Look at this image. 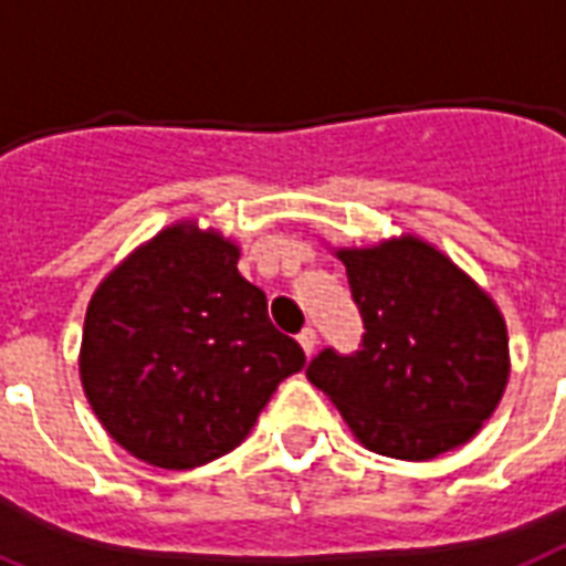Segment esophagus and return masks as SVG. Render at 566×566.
<instances>
[{
  "label": "esophagus",
  "mask_w": 566,
  "mask_h": 566,
  "mask_svg": "<svg viewBox=\"0 0 566 566\" xmlns=\"http://www.w3.org/2000/svg\"><path fill=\"white\" fill-rule=\"evenodd\" d=\"M298 346L305 348V355H314V348H316V331L311 328V325H305V328L298 331Z\"/></svg>",
  "instance_id": "34e87169"
}]
</instances>
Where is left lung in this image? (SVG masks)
Here are the masks:
<instances>
[{"mask_svg": "<svg viewBox=\"0 0 566 566\" xmlns=\"http://www.w3.org/2000/svg\"><path fill=\"white\" fill-rule=\"evenodd\" d=\"M360 307V352L307 366L363 448L424 462L471 442L509 384L506 319L442 250L416 235L334 252Z\"/></svg>", "mask_w": 566, "mask_h": 566, "instance_id": "1", "label": "left lung"}]
</instances>
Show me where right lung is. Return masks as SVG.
Instances as JSON below:
<instances>
[{
    "mask_svg": "<svg viewBox=\"0 0 566 566\" xmlns=\"http://www.w3.org/2000/svg\"><path fill=\"white\" fill-rule=\"evenodd\" d=\"M238 259L235 241L179 220L92 293L77 360L86 401L148 465L188 471L235 450L275 387L305 366Z\"/></svg>",
    "mask_w": 566,
    "mask_h": 566,
    "instance_id": "obj_1",
    "label": "right lung"
}]
</instances>
